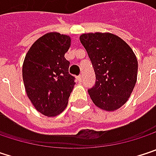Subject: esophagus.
<instances>
[{"label": "esophagus", "instance_id": "obj_1", "mask_svg": "<svg viewBox=\"0 0 156 156\" xmlns=\"http://www.w3.org/2000/svg\"><path fill=\"white\" fill-rule=\"evenodd\" d=\"M78 80L79 81V82H81V81H82V76H81V75H79V76L78 77Z\"/></svg>", "mask_w": 156, "mask_h": 156}]
</instances>
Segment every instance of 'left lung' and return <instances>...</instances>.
<instances>
[{"label": "left lung", "instance_id": "1", "mask_svg": "<svg viewBox=\"0 0 156 156\" xmlns=\"http://www.w3.org/2000/svg\"><path fill=\"white\" fill-rule=\"evenodd\" d=\"M79 40L96 74V83L88 89L92 101L107 111L121 108L136 83L138 63L134 51L111 33L82 34Z\"/></svg>", "mask_w": 156, "mask_h": 156}]
</instances>
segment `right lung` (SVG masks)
Returning a JSON list of instances; mask_svg holds the SVG:
<instances>
[{"label": "right lung", "mask_w": 156, "mask_h": 156, "mask_svg": "<svg viewBox=\"0 0 156 156\" xmlns=\"http://www.w3.org/2000/svg\"><path fill=\"white\" fill-rule=\"evenodd\" d=\"M70 38L49 32L37 40L26 54L22 78L27 96L39 112L47 116L60 114L68 105L75 78L69 73L64 57Z\"/></svg>", "instance_id": "add662e5"}]
</instances>
